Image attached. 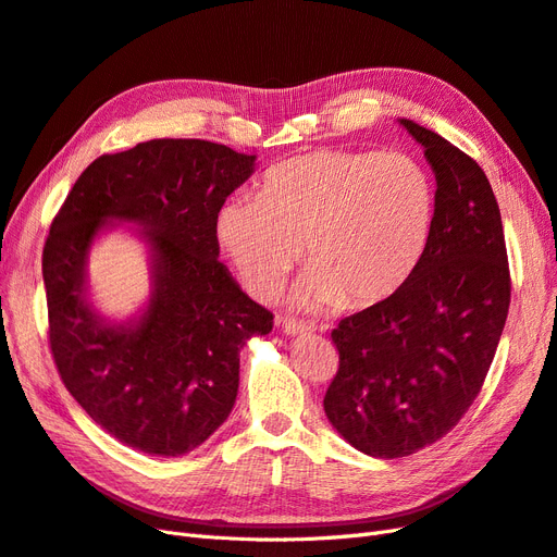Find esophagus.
Wrapping results in <instances>:
<instances>
[{"mask_svg":"<svg viewBox=\"0 0 557 557\" xmlns=\"http://www.w3.org/2000/svg\"><path fill=\"white\" fill-rule=\"evenodd\" d=\"M282 331L287 333V336H304V333H310L312 326H308L306 322H298V320H280Z\"/></svg>","mask_w":557,"mask_h":557,"instance_id":"obj_1","label":"esophagus"}]
</instances>
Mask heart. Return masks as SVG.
<instances>
[{
  "label": "heart",
  "mask_w": 557,
  "mask_h": 557,
  "mask_svg": "<svg viewBox=\"0 0 557 557\" xmlns=\"http://www.w3.org/2000/svg\"><path fill=\"white\" fill-rule=\"evenodd\" d=\"M434 216L436 188L416 158L324 149L275 165L259 200H228L216 235L253 296H273L306 247L296 306L369 308L416 273Z\"/></svg>",
  "instance_id": "obj_1"
}]
</instances>
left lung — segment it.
Instances as JSON below:
<instances>
[{
  "label": "left lung",
  "mask_w": 557,
  "mask_h": 557,
  "mask_svg": "<svg viewBox=\"0 0 557 557\" xmlns=\"http://www.w3.org/2000/svg\"><path fill=\"white\" fill-rule=\"evenodd\" d=\"M436 177V216L412 277L331 331L338 373L324 412L349 446L406 457L462 420L495 359L511 304L502 214L481 165L399 119Z\"/></svg>",
  "instance_id": "obj_1"
}]
</instances>
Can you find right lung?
Listing matches in <instances>:
<instances>
[{
  "instance_id": "right-lung-1",
  "label": "right lung",
  "mask_w": 557,
  "mask_h": 557,
  "mask_svg": "<svg viewBox=\"0 0 557 557\" xmlns=\"http://www.w3.org/2000/svg\"><path fill=\"white\" fill-rule=\"evenodd\" d=\"M257 156L208 139H149L92 161L44 245L49 341L58 373L90 420L158 457L198 448L231 416L240 349L273 312L219 261L216 214ZM119 223L148 245L152 292L123 323L87 296L94 240Z\"/></svg>"
}]
</instances>
